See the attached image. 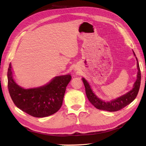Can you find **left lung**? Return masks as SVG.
I'll list each match as a JSON object with an SVG mask.
<instances>
[{"mask_svg":"<svg viewBox=\"0 0 146 146\" xmlns=\"http://www.w3.org/2000/svg\"><path fill=\"white\" fill-rule=\"evenodd\" d=\"M133 54L135 55L134 52ZM136 60L137 67H138V75H137V80L134 84L133 89L129 92H127L125 95H123L121 96L120 98H118L115 100H113L111 102H105L101 100L99 98H98V97L95 95L93 91H92L89 83L87 82V81L85 78H82L83 84L85 87V92L87 98L90 102L96 108L111 112L117 111L122 109L123 108H124L127 105L130 104L131 102H133L135 100V99L136 98L137 95H138V91L139 90L141 77L139 65L137 58Z\"/></svg>","mask_w":146,"mask_h":146,"instance_id":"8db88e82","label":"left lung"}]
</instances>
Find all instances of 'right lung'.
Wrapping results in <instances>:
<instances>
[{
	"label": "right lung",
	"instance_id": "right-lung-1",
	"mask_svg": "<svg viewBox=\"0 0 146 146\" xmlns=\"http://www.w3.org/2000/svg\"><path fill=\"white\" fill-rule=\"evenodd\" d=\"M7 77L8 91L15 105L36 117L50 116L58 111L63 104L66 86L71 80L70 75L56 77L45 86L25 90L13 80L11 63L8 69Z\"/></svg>",
	"mask_w": 146,
	"mask_h": 146
}]
</instances>
